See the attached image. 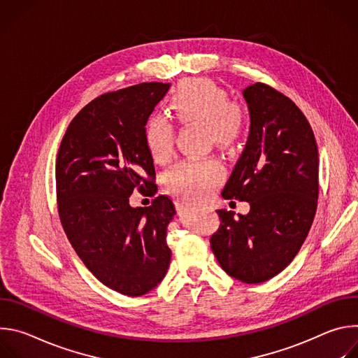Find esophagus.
<instances>
[{
    "label": "esophagus",
    "instance_id": "1",
    "mask_svg": "<svg viewBox=\"0 0 358 358\" xmlns=\"http://www.w3.org/2000/svg\"><path fill=\"white\" fill-rule=\"evenodd\" d=\"M195 207H196V203H195Z\"/></svg>",
    "mask_w": 358,
    "mask_h": 358
}]
</instances>
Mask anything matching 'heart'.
<instances>
[{
	"instance_id": "heart-1",
	"label": "heart",
	"mask_w": 358,
	"mask_h": 358,
	"mask_svg": "<svg viewBox=\"0 0 358 358\" xmlns=\"http://www.w3.org/2000/svg\"><path fill=\"white\" fill-rule=\"evenodd\" d=\"M176 120L187 124H203L207 140L220 147L234 145L245 129V113L231 103L228 93L208 79L181 83L170 100ZM174 127L162 117L152 116L145 126V144L156 163H167L174 155ZM222 176L218 162H185L166 174L170 191L187 198H199L208 192Z\"/></svg>"
}]
</instances>
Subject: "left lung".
<instances>
[{"mask_svg": "<svg viewBox=\"0 0 358 358\" xmlns=\"http://www.w3.org/2000/svg\"><path fill=\"white\" fill-rule=\"evenodd\" d=\"M250 127L224 198L249 202L246 215L218 210L211 249L221 268L243 283H262L296 257L315 220L319 151L313 130L293 101L273 87L243 90Z\"/></svg>", "mask_w": 358, "mask_h": 358, "instance_id": "obj_1", "label": "left lung"}]
</instances>
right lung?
<instances>
[{"label": "right lung", "instance_id": "obj_1", "mask_svg": "<svg viewBox=\"0 0 358 358\" xmlns=\"http://www.w3.org/2000/svg\"><path fill=\"white\" fill-rule=\"evenodd\" d=\"M170 86L140 83L96 97L71 122L58 151L64 231L93 276L126 296L155 289L171 259L173 201L160 195L147 208L130 206L134 189H157L145 124Z\"/></svg>", "mask_w": 358, "mask_h": 358}]
</instances>
